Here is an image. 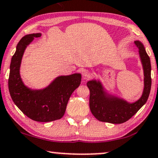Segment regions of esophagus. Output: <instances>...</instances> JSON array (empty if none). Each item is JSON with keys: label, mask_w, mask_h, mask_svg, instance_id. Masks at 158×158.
Listing matches in <instances>:
<instances>
[{"label": "esophagus", "mask_w": 158, "mask_h": 158, "mask_svg": "<svg viewBox=\"0 0 158 158\" xmlns=\"http://www.w3.org/2000/svg\"><path fill=\"white\" fill-rule=\"evenodd\" d=\"M82 77H83V80H89L91 77V74L89 71H84V72H83Z\"/></svg>", "instance_id": "34e87169"}]
</instances>
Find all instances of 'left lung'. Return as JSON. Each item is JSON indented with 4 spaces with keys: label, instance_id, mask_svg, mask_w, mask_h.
Listing matches in <instances>:
<instances>
[{
    "label": "left lung",
    "instance_id": "1",
    "mask_svg": "<svg viewBox=\"0 0 158 158\" xmlns=\"http://www.w3.org/2000/svg\"><path fill=\"white\" fill-rule=\"evenodd\" d=\"M135 44L139 49L144 76V86L139 100L133 103L128 102L120 97L106 92L100 81L91 80L87 83L90 91L89 108L94 117L100 122L112 124L124 123L139 111L148 100L152 85L150 58L140 41H135Z\"/></svg>",
    "mask_w": 158,
    "mask_h": 158
}]
</instances>
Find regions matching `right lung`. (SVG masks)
Here are the masks:
<instances>
[{"label":"right lung","mask_w":158,"mask_h":158,"mask_svg":"<svg viewBox=\"0 0 158 158\" xmlns=\"http://www.w3.org/2000/svg\"><path fill=\"white\" fill-rule=\"evenodd\" d=\"M41 35L40 33L25 35L17 44L11 61L9 90L13 102L28 118L36 122H48L64 116L70 96L81 84V75L58 76L42 89L27 87L19 73L23 56L27 46Z\"/></svg>","instance_id":"obj_1"}]
</instances>
